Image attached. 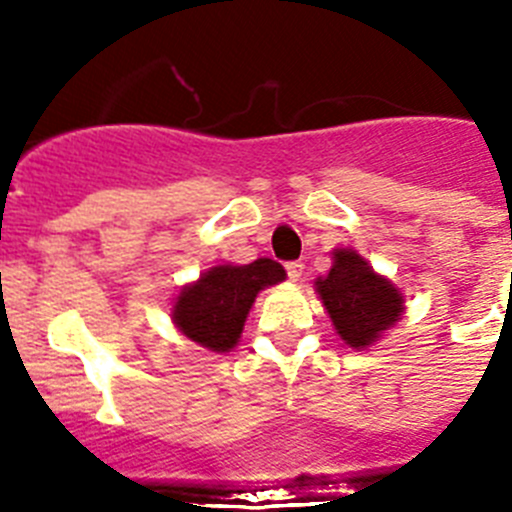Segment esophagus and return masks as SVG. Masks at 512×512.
<instances>
[{
    "label": "esophagus",
    "mask_w": 512,
    "mask_h": 512,
    "mask_svg": "<svg viewBox=\"0 0 512 512\" xmlns=\"http://www.w3.org/2000/svg\"><path fill=\"white\" fill-rule=\"evenodd\" d=\"M287 274L292 282H302V277H305V264H302V261H289Z\"/></svg>",
    "instance_id": "1"
}]
</instances>
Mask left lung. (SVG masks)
<instances>
[{
	"label": "left lung",
	"instance_id": "1",
	"mask_svg": "<svg viewBox=\"0 0 512 512\" xmlns=\"http://www.w3.org/2000/svg\"><path fill=\"white\" fill-rule=\"evenodd\" d=\"M315 292L338 338L356 351L382 341L405 312L400 287L377 274L354 248H333V266L315 279Z\"/></svg>",
	"mask_w": 512,
	"mask_h": 512
}]
</instances>
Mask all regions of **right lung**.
<instances>
[{"mask_svg":"<svg viewBox=\"0 0 512 512\" xmlns=\"http://www.w3.org/2000/svg\"><path fill=\"white\" fill-rule=\"evenodd\" d=\"M284 279V266L271 259L217 264L179 289L171 305V323L197 346L212 354H228L241 341L243 325L261 289Z\"/></svg>","mask_w":512,"mask_h":512,"instance_id":"right-lung-1","label":"right lung"}]
</instances>
